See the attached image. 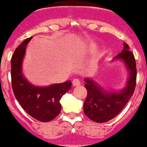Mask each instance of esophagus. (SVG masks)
Segmentation results:
<instances>
[{"label":"esophagus","instance_id":"esophagus-1","mask_svg":"<svg viewBox=\"0 0 147 147\" xmlns=\"http://www.w3.org/2000/svg\"><path fill=\"white\" fill-rule=\"evenodd\" d=\"M80 84V81L79 79H74L72 80V85L73 86H79Z\"/></svg>","mask_w":147,"mask_h":147}]
</instances>
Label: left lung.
<instances>
[{"label":"left lung","instance_id":"1","mask_svg":"<svg viewBox=\"0 0 147 147\" xmlns=\"http://www.w3.org/2000/svg\"><path fill=\"white\" fill-rule=\"evenodd\" d=\"M114 59L122 60L129 71L128 82L122 90L119 92L106 91L94 80L84 79V87L88 94L84 102V112L91 120L97 123L107 122L119 114L133 96L136 86V62L127 44L124 43L122 52L116 55Z\"/></svg>","mask_w":147,"mask_h":147}]
</instances>
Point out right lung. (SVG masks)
<instances>
[{
  "label": "right lung",
  "instance_id": "add662e5",
  "mask_svg": "<svg viewBox=\"0 0 147 147\" xmlns=\"http://www.w3.org/2000/svg\"><path fill=\"white\" fill-rule=\"evenodd\" d=\"M32 37L26 39L15 49L11 58V84L13 94L24 111L32 118L48 122L58 116L62 106L60 100L71 88V80L38 87L23 76L22 63L26 47Z\"/></svg>",
  "mask_w": 147,
  "mask_h": 147
}]
</instances>
